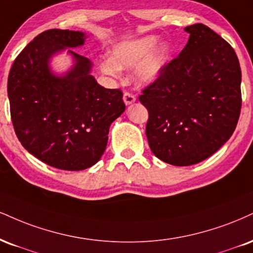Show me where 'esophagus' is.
I'll return each instance as SVG.
<instances>
[{
  "mask_svg": "<svg viewBox=\"0 0 253 253\" xmlns=\"http://www.w3.org/2000/svg\"><path fill=\"white\" fill-rule=\"evenodd\" d=\"M134 101H135L134 94H132L129 92H125L124 93V102L126 103V105H130V103H133Z\"/></svg>",
  "mask_w": 253,
  "mask_h": 253,
  "instance_id": "1",
  "label": "esophagus"
}]
</instances>
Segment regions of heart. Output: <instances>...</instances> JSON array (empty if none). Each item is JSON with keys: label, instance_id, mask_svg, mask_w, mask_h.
<instances>
[{"label": "heart", "instance_id": "heart-1", "mask_svg": "<svg viewBox=\"0 0 253 253\" xmlns=\"http://www.w3.org/2000/svg\"><path fill=\"white\" fill-rule=\"evenodd\" d=\"M156 36H144L133 41L123 42L113 48L112 57H106L100 63L101 71L107 75L119 74L120 69L135 66V78L141 84H152L160 77L169 55V45L157 44ZM156 46V47L154 45Z\"/></svg>", "mask_w": 253, "mask_h": 253}]
</instances>
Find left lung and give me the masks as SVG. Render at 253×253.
I'll use <instances>...</instances> for the list:
<instances>
[{"instance_id": "left-lung-1", "label": "left lung", "mask_w": 253, "mask_h": 253, "mask_svg": "<svg viewBox=\"0 0 253 253\" xmlns=\"http://www.w3.org/2000/svg\"><path fill=\"white\" fill-rule=\"evenodd\" d=\"M187 44L141 90L146 136L154 156L190 166L215 153L236 129L242 72L229 42L203 23L188 26Z\"/></svg>"}]
</instances>
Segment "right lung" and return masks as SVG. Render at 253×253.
Instances as JSON below:
<instances>
[{"mask_svg": "<svg viewBox=\"0 0 253 253\" xmlns=\"http://www.w3.org/2000/svg\"><path fill=\"white\" fill-rule=\"evenodd\" d=\"M84 33L49 29L39 34L15 59L8 97L15 133L30 154L51 167L81 171L100 160L109 126L125 111L121 89L100 86L92 63L73 50L75 65L63 77L50 72L49 59L84 42Z\"/></svg>", "mask_w": 253, "mask_h": 253, "instance_id": "right-lung-1", "label": "right lung"}]
</instances>
